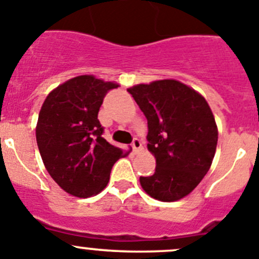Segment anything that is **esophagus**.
I'll return each mask as SVG.
<instances>
[{
  "instance_id": "obj_1",
  "label": "esophagus",
  "mask_w": 259,
  "mask_h": 259,
  "mask_svg": "<svg viewBox=\"0 0 259 259\" xmlns=\"http://www.w3.org/2000/svg\"><path fill=\"white\" fill-rule=\"evenodd\" d=\"M132 147H133V150H134L135 154H138V153L142 152V150H143V144H142V142L138 139V138H135V139L133 140Z\"/></svg>"
}]
</instances>
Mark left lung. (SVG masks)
I'll return each instance as SVG.
<instances>
[{"mask_svg":"<svg viewBox=\"0 0 259 259\" xmlns=\"http://www.w3.org/2000/svg\"><path fill=\"white\" fill-rule=\"evenodd\" d=\"M148 120V150L155 172L140 177L143 190L159 201L187 196L210 169L218 126L206 100L191 87L162 79L127 90Z\"/></svg>","mask_w":259,"mask_h":259,"instance_id":"8db88e82","label":"left lung"}]
</instances>
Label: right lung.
Returning <instances> with one entry per match:
<instances>
[{
	"label": "right lung",
	"instance_id": "right-lung-1",
	"mask_svg": "<svg viewBox=\"0 0 259 259\" xmlns=\"http://www.w3.org/2000/svg\"><path fill=\"white\" fill-rule=\"evenodd\" d=\"M119 84L78 76L53 90L36 124V143L45 168L63 190L77 197L101 192L112 165L126 155L102 138L97 115L104 97Z\"/></svg>",
	"mask_w": 259,
	"mask_h": 259
}]
</instances>
